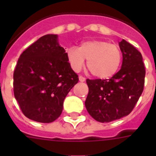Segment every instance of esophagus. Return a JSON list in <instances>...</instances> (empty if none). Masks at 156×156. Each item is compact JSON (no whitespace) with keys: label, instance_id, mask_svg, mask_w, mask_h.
<instances>
[{"label":"esophagus","instance_id":"obj_1","mask_svg":"<svg viewBox=\"0 0 156 156\" xmlns=\"http://www.w3.org/2000/svg\"><path fill=\"white\" fill-rule=\"evenodd\" d=\"M78 79H79L80 82H84V81L86 80V78H84V77H83V76H79V77H78Z\"/></svg>","mask_w":156,"mask_h":156}]
</instances>
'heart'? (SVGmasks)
<instances>
[{"mask_svg":"<svg viewBox=\"0 0 156 156\" xmlns=\"http://www.w3.org/2000/svg\"><path fill=\"white\" fill-rule=\"evenodd\" d=\"M66 56L71 69L79 72L87 60V66L93 76L101 79L112 77L117 73L122 63V51L115 44L106 40H87L79 47H70Z\"/></svg>","mask_w":156,"mask_h":156,"instance_id":"obj_1","label":"heart"}]
</instances>
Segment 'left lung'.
<instances>
[{"label": "left lung", "instance_id": "left-lung-1", "mask_svg": "<svg viewBox=\"0 0 156 156\" xmlns=\"http://www.w3.org/2000/svg\"><path fill=\"white\" fill-rule=\"evenodd\" d=\"M119 46L123 55L121 69L110 79H87L89 92L86 108L102 123L130 113L144 87L146 70L141 52L125 40Z\"/></svg>", "mask_w": 156, "mask_h": 156}]
</instances>
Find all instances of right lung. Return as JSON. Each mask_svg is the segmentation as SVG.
I'll use <instances>...</instances> for the list:
<instances>
[{"label":"right lung","instance_id":"obj_1","mask_svg":"<svg viewBox=\"0 0 156 156\" xmlns=\"http://www.w3.org/2000/svg\"><path fill=\"white\" fill-rule=\"evenodd\" d=\"M57 35H45L21 54L13 72V93L23 113L41 123L61 116L66 95L78 82Z\"/></svg>","mask_w":156,"mask_h":156}]
</instances>
